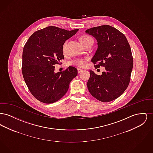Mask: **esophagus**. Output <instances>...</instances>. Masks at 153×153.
<instances>
[{
    "instance_id": "obj_1",
    "label": "esophagus",
    "mask_w": 153,
    "mask_h": 153,
    "mask_svg": "<svg viewBox=\"0 0 153 153\" xmlns=\"http://www.w3.org/2000/svg\"><path fill=\"white\" fill-rule=\"evenodd\" d=\"M77 72H78V73H80L81 72H82V69H80V68H78L77 69Z\"/></svg>"
}]
</instances>
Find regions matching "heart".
Here are the masks:
<instances>
[{
	"instance_id": "heart-1",
	"label": "heart",
	"mask_w": 153,
	"mask_h": 153,
	"mask_svg": "<svg viewBox=\"0 0 153 153\" xmlns=\"http://www.w3.org/2000/svg\"><path fill=\"white\" fill-rule=\"evenodd\" d=\"M91 38H92L91 36H88L87 35L82 36L80 37V42H81V44H83ZM67 42L68 41H65L64 42V44H63V46H62L63 51H65V50L66 45L67 44ZM71 64L73 65L77 66H80V67H84L86 65V64H87V59H82V58L76 59H74L73 61H72Z\"/></svg>"
}]
</instances>
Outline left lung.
Masks as SVG:
<instances>
[{"label": "left lung", "instance_id": "left-lung-1", "mask_svg": "<svg viewBox=\"0 0 153 153\" xmlns=\"http://www.w3.org/2000/svg\"><path fill=\"white\" fill-rule=\"evenodd\" d=\"M85 33L97 41V49L92 59L95 68L101 66L105 69L102 75L89 71L88 89L98 100L111 102L128 86L133 68L130 46L122 33L109 25L92 27Z\"/></svg>", "mask_w": 153, "mask_h": 153}]
</instances>
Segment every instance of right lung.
<instances>
[{"label": "right lung", "instance_id": "obj_1", "mask_svg": "<svg viewBox=\"0 0 153 153\" xmlns=\"http://www.w3.org/2000/svg\"><path fill=\"white\" fill-rule=\"evenodd\" d=\"M79 29L71 31L48 26L34 33L23 50L22 72L31 94L40 102L53 103L67 92L77 70L69 66L54 73V65L64 58L62 46Z\"/></svg>", "mask_w": 153, "mask_h": 153}]
</instances>
